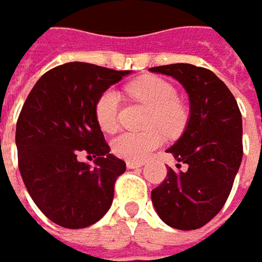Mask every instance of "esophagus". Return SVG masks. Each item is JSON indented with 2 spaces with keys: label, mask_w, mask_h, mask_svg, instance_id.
<instances>
[{
  "label": "esophagus",
  "mask_w": 262,
  "mask_h": 262,
  "mask_svg": "<svg viewBox=\"0 0 262 262\" xmlns=\"http://www.w3.org/2000/svg\"><path fill=\"white\" fill-rule=\"evenodd\" d=\"M144 165L143 162H136V160H126V167L128 169H137V167H141Z\"/></svg>",
  "instance_id": "obj_1"
}]
</instances>
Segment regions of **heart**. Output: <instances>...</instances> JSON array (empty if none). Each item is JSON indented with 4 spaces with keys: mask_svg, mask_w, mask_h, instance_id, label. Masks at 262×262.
<instances>
[{
    "mask_svg": "<svg viewBox=\"0 0 262 262\" xmlns=\"http://www.w3.org/2000/svg\"><path fill=\"white\" fill-rule=\"evenodd\" d=\"M126 92L151 109L147 124L151 129L147 133L126 131L119 134L112 141V150L122 159L141 162L163 143V134L160 130L167 136L178 134L185 125L186 114L184 106L176 100L175 87L160 77H140L128 84ZM119 105L121 96L114 89L105 90L96 102V119L106 133H114L118 126Z\"/></svg>",
    "mask_w": 262,
    "mask_h": 262,
    "instance_id": "1",
    "label": "heart"
}]
</instances>
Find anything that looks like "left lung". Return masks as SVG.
<instances>
[{"label":"left lung","mask_w":262,"mask_h":262,"mask_svg":"<svg viewBox=\"0 0 262 262\" xmlns=\"http://www.w3.org/2000/svg\"><path fill=\"white\" fill-rule=\"evenodd\" d=\"M185 89L189 116L182 136L166 151L188 170L167 167V178L151 191L159 217L179 230L204 226L225 206L242 162V115L219 77L191 64L153 67Z\"/></svg>","instance_id":"obj_1"}]
</instances>
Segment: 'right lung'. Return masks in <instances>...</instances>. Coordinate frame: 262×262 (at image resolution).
I'll return each mask as SVG.
<instances>
[{"label": "right lung", "instance_id": "1", "mask_svg": "<svg viewBox=\"0 0 262 262\" xmlns=\"http://www.w3.org/2000/svg\"><path fill=\"white\" fill-rule=\"evenodd\" d=\"M128 74L67 62L45 73L26 99L15 128L18 169L36 206L59 226H90L112 206L116 178L126 165L109 153L95 106ZM80 151L98 157L95 167L78 162Z\"/></svg>", "mask_w": 262, "mask_h": 262}]
</instances>
